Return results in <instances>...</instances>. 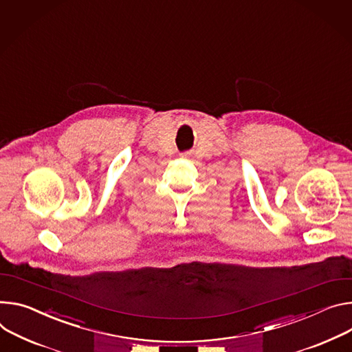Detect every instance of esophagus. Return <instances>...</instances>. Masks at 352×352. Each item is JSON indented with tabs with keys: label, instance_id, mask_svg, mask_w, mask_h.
I'll use <instances>...</instances> for the list:
<instances>
[{
	"label": "esophagus",
	"instance_id": "esophagus-1",
	"mask_svg": "<svg viewBox=\"0 0 352 352\" xmlns=\"http://www.w3.org/2000/svg\"><path fill=\"white\" fill-rule=\"evenodd\" d=\"M189 155H190V153H184V154H182V157H185V158L189 157Z\"/></svg>",
	"mask_w": 352,
	"mask_h": 352
}]
</instances>
